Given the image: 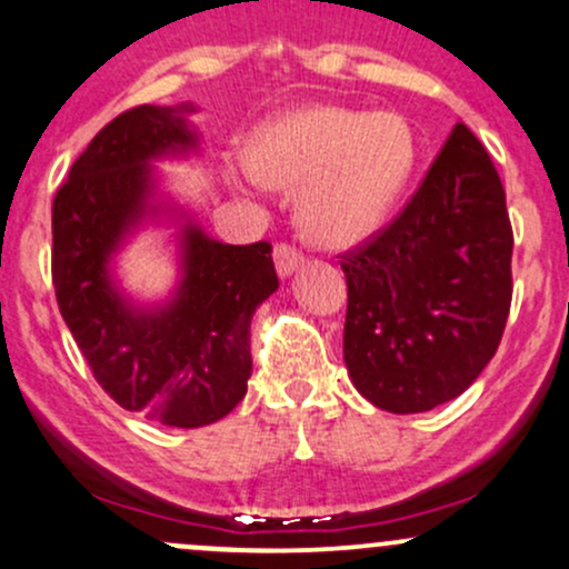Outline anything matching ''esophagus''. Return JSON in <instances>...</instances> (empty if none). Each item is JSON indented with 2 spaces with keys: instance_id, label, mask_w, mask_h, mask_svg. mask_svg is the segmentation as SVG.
Segmentation results:
<instances>
[{
  "instance_id": "1",
  "label": "esophagus",
  "mask_w": 569,
  "mask_h": 569,
  "mask_svg": "<svg viewBox=\"0 0 569 569\" xmlns=\"http://www.w3.org/2000/svg\"><path fill=\"white\" fill-rule=\"evenodd\" d=\"M273 260H277V271L282 277H290L298 266H303V252L298 247H292V243H277Z\"/></svg>"
}]
</instances>
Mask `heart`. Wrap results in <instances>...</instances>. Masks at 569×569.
<instances>
[{
    "instance_id": "b5f03b06",
    "label": "heart",
    "mask_w": 569,
    "mask_h": 569,
    "mask_svg": "<svg viewBox=\"0 0 569 569\" xmlns=\"http://www.w3.org/2000/svg\"><path fill=\"white\" fill-rule=\"evenodd\" d=\"M418 140L396 111L307 106L262 124L238 176L296 189L311 241L345 249L382 228L412 179Z\"/></svg>"
}]
</instances>
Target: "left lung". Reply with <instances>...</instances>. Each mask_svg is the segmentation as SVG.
I'll return each mask as SVG.
<instances>
[{
	"label": "left lung",
	"instance_id": "8db88e82",
	"mask_svg": "<svg viewBox=\"0 0 569 569\" xmlns=\"http://www.w3.org/2000/svg\"><path fill=\"white\" fill-rule=\"evenodd\" d=\"M345 363L360 396L396 415L469 388L502 341L512 301L505 187L467 124L385 228L347 249Z\"/></svg>",
	"mask_w": 569,
	"mask_h": 569
}]
</instances>
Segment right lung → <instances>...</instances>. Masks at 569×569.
<instances>
[{"label":"right lung","instance_id":"1","mask_svg":"<svg viewBox=\"0 0 569 569\" xmlns=\"http://www.w3.org/2000/svg\"><path fill=\"white\" fill-rule=\"evenodd\" d=\"M194 146L173 108L108 121L53 198L57 303L91 375L119 407L176 429L224 418L252 375L249 322L279 287L271 243H219L184 228V279L168 307H127L108 277L121 236L143 217L154 157Z\"/></svg>","mask_w":569,"mask_h":569}]
</instances>
